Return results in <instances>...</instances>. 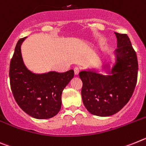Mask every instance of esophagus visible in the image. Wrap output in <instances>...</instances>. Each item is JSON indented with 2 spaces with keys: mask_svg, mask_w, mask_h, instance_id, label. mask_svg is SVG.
<instances>
[{
  "mask_svg": "<svg viewBox=\"0 0 146 146\" xmlns=\"http://www.w3.org/2000/svg\"><path fill=\"white\" fill-rule=\"evenodd\" d=\"M74 73L75 75H78V73H79V68H77V67H76V68H74Z\"/></svg>",
  "mask_w": 146,
  "mask_h": 146,
  "instance_id": "obj_1",
  "label": "esophagus"
}]
</instances>
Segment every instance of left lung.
Listing matches in <instances>:
<instances>
[{
  "mask_svg": "<svg viewBox=\"0 0 146 146\" xmlns=\"http://www.w3.org/2000/svg\"><path fill=\"white\" fill-rule=\"evenodd\" d=\"M115 34L117 48L111 74L104 76L90 70L79 73L84 105L91 114L101 117L120 111L131 98L137 80V58L131 41L126 34Z\"/></svg>",
  "mask_w": 146,
  "mask_h": 146,
  "instance_id": "left-lung-1",
  "label": "left lung"
}]
</instances>
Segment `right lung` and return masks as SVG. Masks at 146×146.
Listing matches in <instances>:
<instances>
[{"label":"right lung","mask_w":146,"mask_h":146,"mask_svg":"<svg viewBox=\"0 0 146 146\" xmlns=\"http://www.w3.org/2000/svg\"><path fill=\"white\" fill-rule=\"evenodd\" d=\"M26 37L15 47L9 66L10 86L15 101L26 113L36 119H48L57 115L62 106V93L74 76V71H51L35 74L23 61L20 47Z\"/></svg>","instance_id":"1"}]
</instances>
